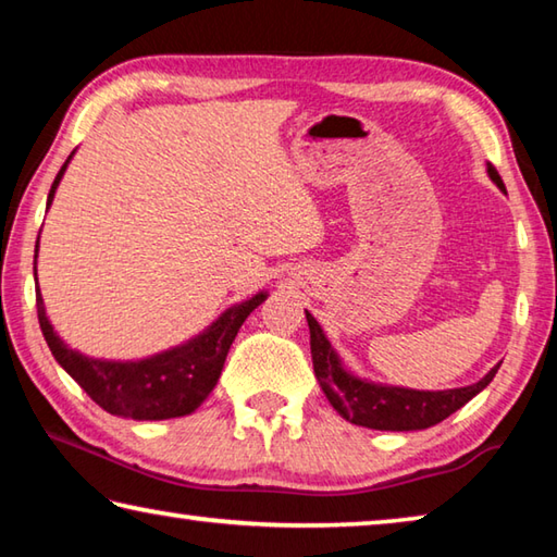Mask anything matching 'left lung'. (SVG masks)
I'll use <instances>...</instances> for the list:
<instances>
[{"label":"left lung","instance_id":"obj_1","mask_svg":"<svg viewBox=\"0 0 557 557\" xmlns=\"http://www.w3.org/2000/svg\"><path fill=\"white\" fill-rule=\"evenodd\" d=\"M486 172L492 182L506 191L502 176L494 164H486ZM309 324V346H312V363L319 385H322L329 403L344 420L354 425L371 428V430H391V432H408V430H425L437 425L451 412H457L461 405H467L476 393H482L488 383L494 381L498 366H494L482 381L471 383L467 388L451 391H412L400 388V385H383L373 381H363L358 375L344 369L342 358L329 344L326 334L322 332L317 319L307 312Z\"/></svg>","mask_w":557,"mask_h":557}]
</instances>
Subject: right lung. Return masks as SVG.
Here are the masks:
<instances>
[{
  "mask_svg": "<svg viewBox=\"0 0 557 557\" xmlns=\"http://www.w3.org/2000/svg\"><path fill=\"white\" fill-rule=\"evenodd\" d=\"M71 157L65 159L61 172L55 174L46 206H51ZM36 252H39V243H36ZM265 297L268 292H258L256 297L225 309L199 336L188 338L186 344L169 348V351L139 358V361L90 358L63 344V338L53 332L49 317H46L41 292L36 295V312H39L41 332L55 361L102 410L129 420H169L191 414L209 398L221 379L225 356H228L235 334H238V329L252 309L260 301H265Z\"/></svg>",
  "mask_w": 557,
  "mask_h": 557,
  "instance_id": "right-lung-1",
  "label": "right lung"
}]
</instances>
